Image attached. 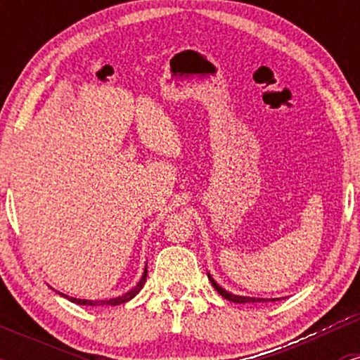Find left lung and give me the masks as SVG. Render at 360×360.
Listing matches in <instances>:
<instances>
[{
    "instance_id": "obj_1",
    "label": "left lung",
    "mask_w": 360,
    "mask_h": 360,
    "mask_svg": "<svg viewBox=\"0 0 360 360\" xmlns=\"http://www.w3.org/2000/svg\"><path fill=\"white\" fill-rule=\"evenodd\" d=\"M208 279L212 281L213 288L217 289L218 292H220V295L223 296V298L229 300V301H232V303H257V301H266V300H262V298H249V296H238V295H233V292H230V291H226V289H223V288L220 286V284H218L217 281H214L210 274H208ZM272 301H276V300H272Z\"/></svg>"
}]
</instances>
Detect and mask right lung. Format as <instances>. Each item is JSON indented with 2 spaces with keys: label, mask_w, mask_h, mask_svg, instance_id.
Instances as JSON below:
<instances>
[{
  "label": "right lung",
  "mask_w": 360,
  "mask_h": 360,
  "mask_svg": "<svg viewBox=\"0 0 360 360\" xmlns=\"http://www.w3.org/2000/svg\"><path fill=\"white\" fill-rule=\"evenodd\" d=\"M146 279H147V266H146V269H143V274L137 283V286L131 288L130 291L125 292V295L117 296V298H111V300H96V301H93V300H77V298H72V296L64 295V292H59V291H57V292H59L60 296H64V298H68L69 301H72V303H76V304H86V307H101V304H110V307H117V304L127 303V301H130L135 295H139V291L143 288V284H146Z\"/></svg>",
  "instance_id": "1"
}]
</instances>
